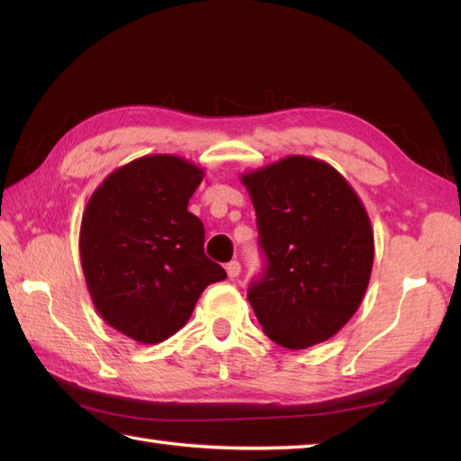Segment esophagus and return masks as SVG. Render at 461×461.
<instances>
[{
    "instance_id": "1",
    "label": "esophagus",
    "mask_w": 461,
    "mask_h": 461,
    "mask_svg": "<svg viewBox=\"0 0 461 461\" xmlns=\"http://www.w3.org/2000/svg\"><path fill=\"white\" fill-rule=\"evenodd\" d=\"M225 271H228V276H230L231 279H236V277L240 276V271H241L240 261H230L228 266H225Z\"/></svg>"
}]
</instances>
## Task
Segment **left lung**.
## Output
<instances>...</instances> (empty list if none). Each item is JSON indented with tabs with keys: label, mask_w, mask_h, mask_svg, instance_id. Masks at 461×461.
Listing matches in <instances>:
<instances>
[{
	"label": "left lung",
	"mask_w": 461,
	"mask_h": 461,
	"mask_svg": "<svg viewBox=\"0 0 461 461\" xmlns=\"http://www.w3.org/2000/svg\"><path fill=\"white\" fill-rule=\"evenodd\" d=\"M240 178L267 256L248 293L263 332L291 350L335 337L365 299L375 263L365 203L330 164L301 154Z\"/></svg>",
	"instance_id": "left-lung-1"
}]
</instances>
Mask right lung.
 <instances>
[{
  "label": "right lung",
  "instance_id": "right-lung-1",
  "mask_svg": "<svg viewBox=\"0 0 461 461\" xmlns=\"http://www.w3.org/2000/svg\"><path fill=\"white\" fill-rule=\"evenodd\" d=\"M203 168L149 154L113 170L83 212L86 289L106 325L142 345L178 332L202 291L228 273L205 258L203 223L188 212Z\"/></svg>",
  "mask_w": 461,
  "mask_h": 461
}]
</instances>
